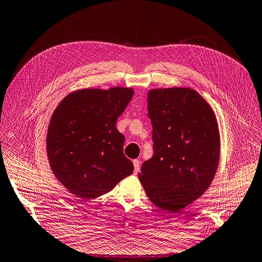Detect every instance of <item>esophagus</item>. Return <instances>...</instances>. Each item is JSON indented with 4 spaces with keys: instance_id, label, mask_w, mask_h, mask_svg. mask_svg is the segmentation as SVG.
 <instances>
[{
    "instance_id": "34e87169",
    "label": "esophagus",
    "mask_w": 262,
    "mask_h": 262,
    "mask_svg": "<svg viewBox=\"0 0 262 262\" xmlns=\"http://www.w3.org/2000/svg\"><path fill=\"white\" fill-rule=\"evenodd\" d=\"M133 167H135V173H138V172L140 171V161L133 160Z\"/></svg>"
}]
</instances>
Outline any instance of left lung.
<instances>
[{
  "label": "left lung",
  "instance_id": "8db88e82",
  "mask_svg": "<svg viewBox=\"0 0 262 262\" xmlns=\"http://www.w3.org/2000/svg\"><path fill=\"white\" fill-rule=\"evenodd\" d=\"M153 156L139 179L152 203L178 212L206 192L219 163L216 119L201 95L189 88L148 92Z\"/></svg>",
  "mask_w": 262,
  "mask_h": 262
}]
</instances>
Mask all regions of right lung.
I'll list each match as a JSON object with an SVG mask.
<instances>
[{
	"instance_id": "obj_1",
	"label": "right lung",
	"mask_w": 262,
	"mask_h": 262,
	"mask_svg": "<svg viewBox=\"0 0 262 262\" xmlns=\"http://www.w3.org/2000/svg\"><path fill=\"white\" fill-rule=\"evenodd\" d=\"M132 97L127 88L84 89L67 95L55 109L47 136L49 162L78 198L93 200L133 172L123 155L124 136L116 126Z\"/></svg>"
}]
</instances>
